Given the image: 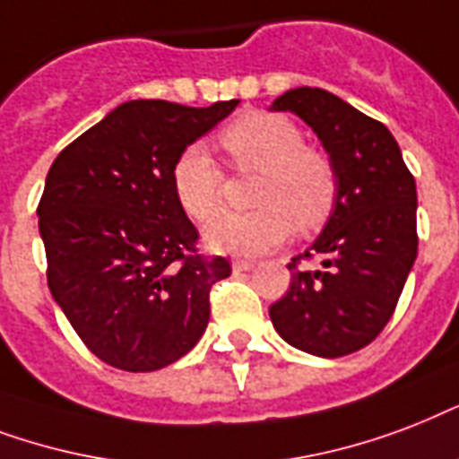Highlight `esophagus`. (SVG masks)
Returning a JSON list of instances; mask_svg holds the SVG:
<instances>
[{"label": "esophagus", "instance_id": "obj_1", "mask_svg": "<svg viewBox=\"0 0 459 459\" xmlns=\"http://www.w3.org/2000/svg\"><path fill=\"white\" fill-rule=\"evenodd\" d=\"M254 265H255L254 261H244V258H237V261H232L234 273H247V270H254Z\"/></svg>", "mask_w": 459, "mask_h": 459}]
</instances>
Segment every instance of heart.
<instances>
[{"label": "heart", "instance_id": "heart-1", "mask_svg": "<svg viewBox=\"0 0 459 459\" xmlns=\"http://www.w3.org/2000/svg\"><path fill=\"white\" fill-rule=\"evenodd\" d=\"M220 143L234 169H255L254 204L248 212H230L212 222L205 241L227 254H265L294 232H314L330 218L337 201V172L325 152L307 145L304 131L282 115L251 112L234 119ZM172 189L184 211L211 222L225 204V172L204 145H189L172 167Z\"/></svg>", "mask_w": 459, "mask_h": 459}]
</instances>
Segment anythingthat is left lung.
<instances>
[{
  "mask_svg": "<svg viewBox=\"0 0 459 459\" xmlns=\"http://www.w3.org/2000/svg\"><path fill=\"white\" fill-rule=\"evenodd\" d=\"M314 129L337 172V201L270 321L292 347L335 359L385 328L417 258V184L381 122L323 88H294L270 105ZM301 257H318L316 271Z\"/></svg>",
  "mask_w": 459,
  "mask_h": 459,
  "instance_id": "1",
  "label": "left lung"
}]
</instances>
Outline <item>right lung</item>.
<instances>
[{
  "label": "right lung",
  "mask_w": 459,
  "mask_h": 459,
  "mask_svg": "<svg viewBox=\"0 0 459 459\" xmlns=\"http://www.w3.org/2000/svg\"><path fill=\"white\" fill-rule=\"evenodd\" d=\"M237 105L124 102L49 167L38 205L49 292L105 364L158 371L205 333L211 287L232 268L196 254L198 230L174 196L172 167Z\"/></svg>",
  "instance_id": "obj_1"
}]
</instances>
